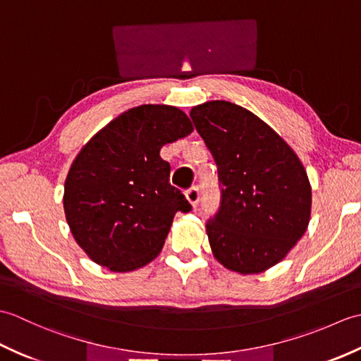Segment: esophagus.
Wrapping results in <instances>:
<instances>
[{"label":"esophagus","instance_id":"obj_1","mask_svg":"<svg viewBox=\"0 0 361 361\" xmlns=\"http://www.w3.org/2000/svg\"><path fill=\"white\" fill-rule=\"evenodd\" d=\"M186 198H188V202L195 208V206L198 204V202H200V189H198V186L189 188L186 190Z\"/></svg>","mask_w":361,"mask_h":361}]
</instances>
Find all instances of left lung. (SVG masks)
Listing matches in <instances>:
<instances>
[{
    "instance_id": "8db88e82",
    "label": "left lung",
    "mask_w": 361,
    "mask_h": 361,
    "mask_svg": "<svg viewBox=\"0 0 361 361\" xmlns=\"http://www.w3.org/2000/svg\"><path fill=\"white\" fill-rule=\"evenodd\" d=\"M217 164L219 212L206 224L212 255L228 270L262 273L309 226L312 188L290 145L250 110L211 101L190 110Z\"/></svg>"
}]
</instances>
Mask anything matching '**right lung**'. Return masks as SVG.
Wrapping results in <instances>:
<instances>
[{
  "label": "right lung",
  "instance_id": "1",
  "mask_svg": "<svg viewBox=\"0 0 361 361\" xmlns=\"http://www.w3.org/2000/svg\"><path fill=\"white\" fill-rule=\"evenodd\" d=\"M192 130L176 106L140 105L83 145L66 176L63 208L91 260L126 273L159 255L175 214L192 209L169 183L171 166L159 150Z\"/></svg>",
  "mask_w": 361,
  "mask_h": 361
}]
</instances>
